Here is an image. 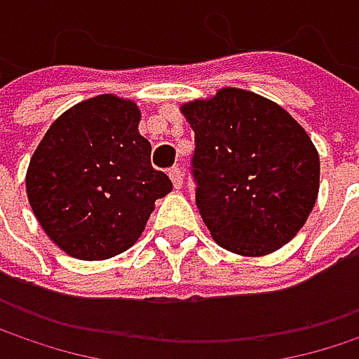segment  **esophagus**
Listing matches in <instances>:
<instances>
[{
  "mask_svg": "<svg viewBox=\"0 0 359 359\" xmlns=\"http://www.w3.org/2000/svg\"><path fill=\"white\" fill-rule=\"evenodd\" d=\"M168 175H170V180H172L175 189H180V187H182V170H180L179 166L170 168V170H168Z\"/></svg>",
  "mask_w": 359,
  "mask_h": 359,
  "instance_id": "34e87169",
  "label": "esophagus"
}]
</instances>
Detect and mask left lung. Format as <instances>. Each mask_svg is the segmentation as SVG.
<instances>
[{
	"mask_svg": "<svg viewBox=\"0 0 359 359\" xmlns=\"http://www.w3.org/2000/svg\"><path fill=\"white\" fill-rule=\"evenodd\" d=\"M180 111L195 133V203L214 241L250 257L289 243L320 187L308 133L274 102L233 87Z\"/></svg>",
	"mask_w": 359,
	"mask_h": 359,
	"instance_id": "1",
	"label": "left lung"
}]
</instances>
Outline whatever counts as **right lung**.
I'll return each instance as SVG.
<instances>
[{
    "instance_id": "obj_1",
    "label": "right lung",
    "mask_w": 359,
    "mask_h": 359,
    "mask_svg": "<svg viewBox=\"0 0 359 359\" xmlns=\"http://www.w3.org/2000/svg\"><path fill=\"white\" fill-rule=\"evenodd\" d=\"M130 100L97 95L66 109L27 170V195L47 237L79 259H108L141 237L172 182L151 166Z\"/></svg>"
}]
</instances>
